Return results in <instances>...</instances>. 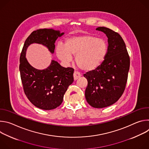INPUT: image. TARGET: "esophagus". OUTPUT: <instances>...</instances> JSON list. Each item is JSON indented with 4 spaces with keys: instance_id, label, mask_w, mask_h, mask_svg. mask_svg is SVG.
Wrapping results in <instances>:
<instances>
[{
    "instance_id": "34e87169",
    "label": "esophagus",
    "mask_w": 149,
    "mask_h": 149,
    "mask_svg": "<svg viewBox=\"0 0 149 149\" xmlns=\"http://www.w3.org/2000/svg\"><path fill=\"white\" fill-rule=\"evenodd\" d=\"M73 76H74V79L75 81V80H77L81 77V74L78 72L74 71Z\"/></svg>"
}]
</instances>
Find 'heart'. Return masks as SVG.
<instances>
[{"mask_svg":"<svg viewBox=\"0 0 149 149\" xmlns=\"http://www.w3.org/2000/svg\"><path fill=\"white\" fill-rule=\"evenodd\" d=\"M107 52L106 41L90 35L71 36L65 40L64 46L59 44L56 48V54L60 60L68 63L72 60V55H75L77 66L86 71L98 68L104 61Z\"/></svg>","mask_w":149,"mask_h":149,"instance_id":"b5f03b06","label":"heart"}]
</instances>
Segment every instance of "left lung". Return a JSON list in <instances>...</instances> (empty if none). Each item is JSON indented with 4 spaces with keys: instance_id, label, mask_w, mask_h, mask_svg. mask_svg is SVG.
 <instances>
[{
    "instance_id": "1",
    "label": "left lung",
    "mask_w": 149,
    "mask_h": 149,
    "mask_svg": "<svg viewBox=\"0 0 149 149\" xmlns=\"http://www.w3.org/2000/svg\"><path fill=\"white\" fill-rule=\"evenodd\" d=\"M108 38V52L96 69L84 74L88 81L85 92L87 102L94 108L110 106L121 97L125 90L130 68V57L121 36L113 30L98 27Z\"/></svg>"
}]
</instances>
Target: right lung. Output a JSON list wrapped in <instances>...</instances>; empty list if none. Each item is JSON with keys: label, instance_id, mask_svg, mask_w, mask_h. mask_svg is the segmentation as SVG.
<instances>
[{"label": "right lung", "instance_id": "add662e5", "mask_svg": "<svg viewBox=\"0 0 149 149\" xmlns=\"http://www.w3.org/2000/svg\"><path fill=\"white\" fill-rule=\"evenodd\" d=\"M63 34L53 29L35 31L26 39L20 54L19 71L25 94L32 104L42 110L55 109L61 104L63 95L74 81V69L63 67L54 60L46 69H36L26 58V50L31 44H38L54 54L56 40Z\"/></svg>", "mask_w": 149, "mask_h": 149}]
</instances>
